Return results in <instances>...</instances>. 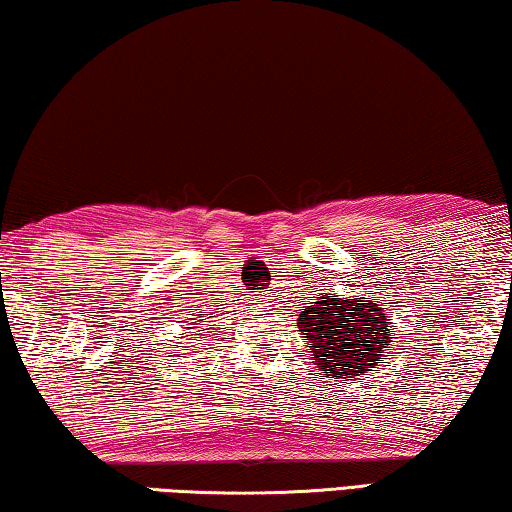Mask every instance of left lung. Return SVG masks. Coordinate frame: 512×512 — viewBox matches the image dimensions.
<instances>
[{"label": "left lung", "mask_w": 512, "mask_h": 512, "mask_svg": "<svg viewBox=\"0 0 512 512\" xmlns=\"http://www.w3.org/2000/svg\"><path fill=\"white\" fill-rule=\"evenodd\" d=\"M317 301L299 315V331L312 345V361L329 377L347 381L372 368L388 342V319L377 303L356 299Z\"/></svg>", "instance_id": "1"}]
</instances>
